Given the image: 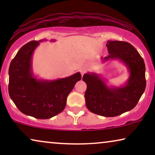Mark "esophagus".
<instances>
[{
  "mask_svg": "<svg viewBox=\"0 0 155 155\" xmlns=\"http://www.w3.org/2000/svg\"><path fill=\"white\" fill-rule=\"evenodd\" d=\"M80 73H81V75L82 76L84 73H85V69H84V68H81L80 69Z\"/></svg>",
  "mask_w": 155,
  "mask_h": 155,
  "instance_id": "1",
  "label": "esophagus"
}]
</instances>
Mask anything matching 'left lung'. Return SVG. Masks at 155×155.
Segmentation results:
<instances>
[{"mask_svg":"<svg viewBox=\"0 0 155 155\" xmlns=\"http://www.w3.org/2000/svg\"><path fill=\"white\" fill-rule=\"evenodd\" d=\"M109 55L102 58L120 59L128 68L130 76L122 87H109L95 73H86L82 80L87 84L84 93L86 107L91 112L105 117H114L130 111L138 102L146 87L145 65L134 46L126 41H108Z\"/></svg>","mask_w":155,"mask_h":155,"instance_id":"obj_1","label":"left lung"}]
</instances>
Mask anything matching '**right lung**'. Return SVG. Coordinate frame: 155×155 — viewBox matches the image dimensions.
<instances>
[{"label": "right lung", "mask_w": 155, "mask_h": 155, "mask_svg": "<svg viewBox=\"0 0 155 155\" xmlns=\"http://www.w3.org/2000/svg\"><path fill=\"white\" fill-rule=\"evenodd\" d=\"M42 41L28 42L17 53L9 68L8 92L22 113L39 119H48L63 111L68 96L82 76L77 73L55 80L35 78L31 72V56Z\"/></svg>", "instance_id": "obj_1"}]
</instances>
